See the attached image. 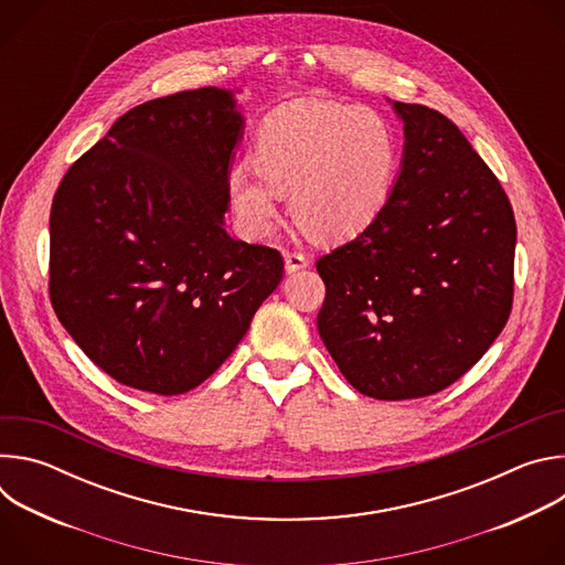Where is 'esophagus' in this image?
<instances>
[{
  "instance_id": "esophagus-1",
  "label": "esophagus",
  "mask_w": 565,
  "mask_h": 565,
  "mask_svg": "<svg viewBox=\"0 0 565 565\" xmlns=\"http://www.w3.org/2000/svg\"><path fill=\"white\" fill-rule=\"evenodd\" d=\"M284 259H286V270L288 273H297V270L310 266V257L301 250H286Z\"/></svg>"
}]
</instances>
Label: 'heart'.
Returning a JSON list of instances; mask_svg holds the SVG:
<instances>
[{
  "mask_svg": "<svg viewBox=\"0 0 565 565\" xmlns=\"http://www.w3.org/2000/svg\"><path fill=\"white\" fill-rule=\"evenodd\" d=\"M250 166L227 174L234 216L248 236H266L279 214L277 196L290 194L292 216L310 236L344 238L371 225L386 205L399 142L373 109L295 105L259 125Z\"/></svg>",
  "mask_w": 565,
  "mask_h": 565,
  "instance_id": "b5f03b06",
  "label": "heart"
}]
</instances>
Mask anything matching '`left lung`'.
Wrapping results in <instances>:
<instances>
[{
	"label": "left lung",
	"mask_w": 565,
	"mask_h": 565,
	"mask_svg": "<svg viewBox=\"0 0 565 565\" xmlns=\"http://www.w3.org/2000/svg\"><path fill=\"white\" fill-rule=\"evenodd\" d=\"M405 153L371 225L317 259L321 342L375 399H414L465 375L503 331L514 297L516 221L505 190L460 129L393 103Z\"/></svg>",
	"instance_id": "1"
}]
</instances>
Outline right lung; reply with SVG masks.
<instances>
[{"label": "right lung", "mask_w": 565, "mask_h": 565, "mask_svg": "<svg viewBox=\"0 0 565 565\" xmlns=\"http://www.w3.org/2000/svg\"><path fill=\"white\" fill-rule=\"evenodd\" d=\"M241 131L225 89L142 103L75 160L53 196V310L125 386L196 388L284 277L279 250L234 241L223 227Z\"/></svg>", "instance_id": "add662e5"}]
</instances>
